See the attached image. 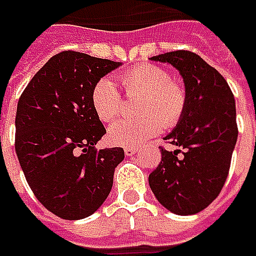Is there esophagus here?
I'll use <instances>...</instances> for the list:
<instances>
[{"label": "esophagus", "mask_w": 256, "mask_h": 256, "mask_svg": "<svg viewBox=\"0 0 256 256\" xmlns=\"http://www.w3.org/2000/svg\"><path fill=\"white\" fill-rule=\"evenodd\" d=\"M136 151H138V150H136L135 146H126V148L124 150V152H125L126 156H132L136 152Z\"/></svg>", "instance_id": "esophagus-1"}]
</instances>
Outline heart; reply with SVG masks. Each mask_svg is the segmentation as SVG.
<instances>
[{"label":"heart","mask_w":256,"mask_h":256,"mask_svg":"<svg viewBox=\"0 0 256 256\" xmlns=\"http://www.w3.org/2000/svg\"><path fill=\"white\" fill-rule=\"evenodd\" d=\"M128 98H140L136 111L142 116L121 120L110 128L111 142L121 146H134L146 141L165 128L180 122L186 111L188 94L185 86L171 80V74L160 65L142 64L126 70L120 78ZM94 111L104 122L114 121L122 111V96L116 85L101 78L91 91Z\"/></svg>","instance_id":"1"}]
</instances>
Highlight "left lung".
Listing matches in <instances>:
<instances>
[{"label":"left lung","instance_id":"obj_1","mask_svg":"<svg viewBox=\"0 0 256 256\" xmlns=\"http://www.w3.org/2000/svg\"><path fill=\"white\" fill-rule=\"evenodd\" d=\"M151 60L174 65L188 94L186 111L161 146V162L150 174V186L160 204L178 215L205 210L226 181L236 138L235 98L225 78L200 55L172 51Z\"/></svg>","mask_w":256,"mask_h":256}]
</instances>
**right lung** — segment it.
<instances>
[{
	"instance_id": "1",
	"label": "right lung",
	"mask_w": 256,
	"mask_h": 256,
	"mask_svg": "<svg viewBox=\"0 0 256 256\" xmlns=\"http://www.w3.org/2000/svg\"><path fill=\"white\" fill-rule=\"evenodd\" d=\"M121 62L62 51L32 76L15 115V152L36 200L62 220H82L110 195L122 148L96 150L106 131L91 91Z\"/></svg>"
}]
</instances>
